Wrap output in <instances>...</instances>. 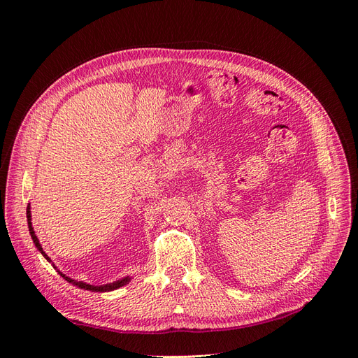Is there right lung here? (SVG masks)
<instances>
[{
	"label": "right lung",
	"mask_w": 358,
	"mask_h": 358,
	"mask_svg": "<svg viewBox=\"0 0 358 358\" xmlns=\"http://www.w3.org/2000/svg\"><path fill=\"white\" fill-rule=\"evenodd\" d=\"M27 221H28V229H29V234H31V239H32V242H34V245H36V248H37V251L45 257L48 262L53 266V268H57V272L67 280V282H70V284H73L74 287H78V288H80V289H88V291H92V292H109V291H115V289H117V288H121V287H125L127 284H129L131 282V279H133V276H124V278H121V279H116V280H113V282H109V284H103V285H91V284H86V282H83V280H78V279H73V278H70V276H67V275H64L61 270L52 263V259L49 258V255L43 251V248H41V245H40V241H38V237H37V234H36V231H34V227H32V216H31V204H28V208H27Z\"/></svg>",
	"instance_id": "right-lung-1"
}]
</instances>
